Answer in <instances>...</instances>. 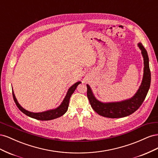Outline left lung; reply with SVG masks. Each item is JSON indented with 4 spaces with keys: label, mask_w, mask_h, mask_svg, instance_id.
<instances>
[{
    "label": "left lung",
    "mask_w": 158,
    "mask_h": 158,
    "mask_svg": "<svg viewBox=\"0 0 158 158\" xmlns=\"http://www.w3.org/2000/svg\"><path fill=\"white\" fill-rule=\"evenodd\" d=\"M144 58V76L142 82L138 92L130 99L121 102L102 103L95 99L87 84V96L91 106L99 115L108 118H121L127 117L135 112L139 108L146 97L151 82V73L149 67V59L147 51L142 44H138Z\"/></svg>",
    "instance_id": "8db88e82"
}]
</instances>
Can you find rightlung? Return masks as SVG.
Returning a JSON list of instances; mask_svg holds the SVG:
<instances>
[{
	"label": "right lung",
	"mask_w": 158,
	"mask_h": 158,
	"mask_svg": "<svg viewBox=\"0 0 158 158\" xmlns=\"http://www.w3.org/2000/svg\"><path fill=\"white\" fill-rule=\"evenodd\" d=\"M81 82H78L76 84H74L73 85L69 88L67 94H66V95L65 96L63 102H62L61 105L57 107L56 109H52L49 110V111H47L45 112H41V113H32L30 111H28L27 110L24 109L23 107L20 106V105L17 102V99L14 95V92H12V95H13V98L14 100V102H15L16 105L17 106L18 108L20 110V111L24 113L28 117H30L31 118L37 119V120H40V121H49L52 120V119H55L58 117H61L62 115L67 111L68 107H69V100L71 97L72 94L74 93L75 89L77 88L78 84H80Z\"/></svg>",
	"instance_id": "1"
}]
</instances>
